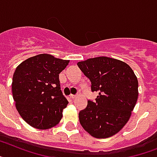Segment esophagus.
Listing matches in <instances>:
<instances>
[{"label": "esophagus", "instance_id": "34e87169", "mask_svg": "<svg viewBox=\"0 0 157 157\" xmlns=\"http://www.w3.org/2000/svg\"><path fill=\"white\" fill-rule=\"evenodd\" d=\"M70 98H71V99H75V98H76V95H74V94H71V95H70Z\"/></svg>", "mask_w": 157, "mask_h": 157}]
</instances>
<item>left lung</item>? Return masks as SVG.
Listing matches in <instances>:
<instances>
[{
    "mask_svg": "<svg viewBox=\"0 0 157 157\" xmlns=\"http://www.w3.org/2000/svg\"><path fill=\"white\" fill-rule=\"evenodd\" d=\"M99 91L94 102L78 114L84 130L98 139L118 133L128 123L138 99V80L126 63L108 57L89 58L77 63Z\"/></svg>",
    "mask_w": 157,
    "mask_h": 157,
    "instance_id": "8db88e82",
    "label": "left lung"
}]
</instances>
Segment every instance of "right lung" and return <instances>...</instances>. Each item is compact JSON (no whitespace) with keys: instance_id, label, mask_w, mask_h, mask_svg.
<instances>
[{"instance_id":"right-lung-1","label":"right lung","mask_w":157,"mask_h":157,"mask_svg":"<svg viewBox=\"0 0 157 157\" xmlns=\"http://www.w3.org/2000/svg\"><path fill=\"white\" fill-rule=\"evenodd\" d=\"M69 63L41 54L25 60L15 70L13 100L18 113L31 127L49 129L62 120L68 101L61 90L59 74Z\"/></svg>"}]
</instances>
